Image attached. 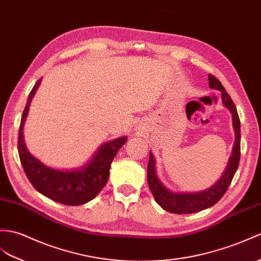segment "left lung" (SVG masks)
<instances>
[{"instance_id": "obj_1", "label": "left lung", "mask_w": 261, "mask_h": 261, "mask_svg": "<svg viewBox=\"0 0 261 261\" xmlns=\"http://www.w3.org/2000/svg\"><path fill=\"white\" fill-rule=\"evenodd\" d=\"M209 87L218 91H221L222 103L230 113L232 114V126L234 130V143L232 152L230 155L228 165L225 172L222 173L220 179L215 185L209 187L208 189L195 192H174L169 190L163 186L155 171V159L154 155L150 152L148 163V184L153 198L161 208L172 214H193L198 211L210 208L216 204L225 195L229 185L231 184L233 175L237 171L240 160V120L230 95L226 92L220 81L214 75L209 74Z\"/></svg>"}]
</instances>
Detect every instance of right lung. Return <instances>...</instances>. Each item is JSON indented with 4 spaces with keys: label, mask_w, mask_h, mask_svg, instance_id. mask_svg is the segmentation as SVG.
Here are the masks:
<instances>
[{
    "label": "right lung",
    "mask_w": 261,
    "mask_h": 261,
    "mask_svg": "<svg viewBox=\"0 0 261 261\" xmlns=\"http://www.w3.org/2000/svg\"><path fill=\"white\" fill-rule=\"evenodd\" d=\"M41 81L42 77L35 83L29 94L19 129L17 150L24 172L35 189L53 201L66 205L87 203L98 196L102 188L107 185L111 163L120 148L128 140V137L121 136L101 144L91 160L79 168L60 170L44 165L29 152L23 137L24 123L30 106Z\"/></svg>",
    "instance_id": "right-lung-1"
}]
</instances>
